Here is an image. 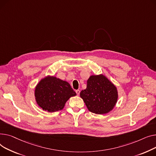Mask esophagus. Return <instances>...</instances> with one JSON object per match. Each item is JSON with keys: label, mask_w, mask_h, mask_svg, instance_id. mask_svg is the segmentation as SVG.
<instances>
[{"label": "esophagus", "mask_w": 156, "mask_h": 156, "mask_svg": "<svg viewBox=\"0 0 156 156\" xmlns=\"http://www.w3.org/2000/svg\"><path fill=\"white\" fill-rule=\"evenodd\" d=\"M76 94H77V95H79V94H80V90H79V89L76 90Z\"/></svg>", "instance_id": "esophagus-1"}]
</instances>
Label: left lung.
Here are the masks:
<instances>
[{
  "label": "left lung",
  "mask_w": 156,
  "mask_h": 156,
  "mask_svg": "<svg viewBox=\"0 0 156 156\" xmlns=\"http://www.w3.org/2000/svg\"><path fill=\"white\" fill-rule=\"evenodd\" d=\"M80 96L90 112L101 115L112 110L117 101L118 92L113 84L103 75L92 76Z\"/></svg>",
  "instance_id": "left-lung-1"
}]
</instances>
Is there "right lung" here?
<instances>
[{
  "label": "right lung",
  "mask_w": 156,
  "mask_h": 156,
  "mask_svg": "<svg viewBox=\"0 0 156 156\" xmlns=\"http://www.w3.org/2000/svg\"><path fill=\"white\" fill-rule=\"evenodd\" d=\"M34 94L37 104L43 110L55 112L62 109L67 101L76 93L67 82L48 76L36 86Z\"/></svg>",
  "instance_id": "add662e5"
}]
</instances>
